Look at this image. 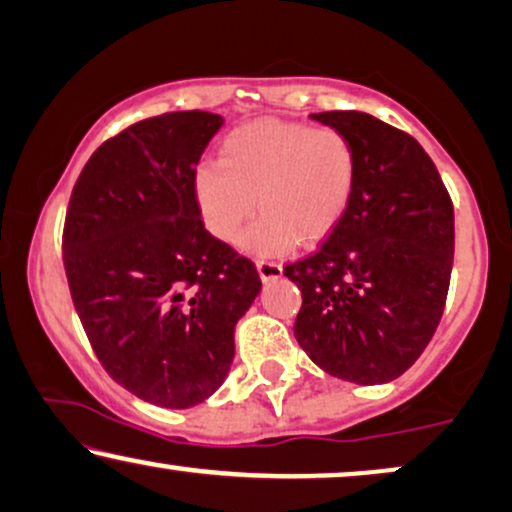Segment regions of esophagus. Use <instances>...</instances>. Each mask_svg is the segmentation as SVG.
Returning <instances> with one entry per match:
<instances>
[{"label":"esophagus","instance_id":"obj_1","mask_svg":"<svg viewBox=\"0 0 512 512\" xmlns=\"http://www.w3.org/2000/svg\"><path fill=\"white\" fill-rule=\"evenodd\" d=\"M257 271H260L262 281H274V278L283 276V267L274 260H260L257 262Z\"/></svg>","mask_w":512,"mask_h":512}]
</instances>
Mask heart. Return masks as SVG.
Here are the masks:
<instances>
[{
    "mask_svg": "<svg viewBox=\"0 0 512 512\" xmlns=\"http://www.w3.org/2000/svg\"><path fill=\"white\" fill-rule=\"evenodd\" d=\"M358 175L356 142L339 128L260 119L227 135L220 161L201 163L194 194L206 229L224 243L241 236L260 201L248 245L283 252L325 241L342 224Z\"/></svg>",
    "mask_w": 512,
    "mask_h": 512,
    "instance_id": "b5f03b06",
    "label": "heart"
}]
</instances>
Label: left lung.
Wrapping results in <instances>:
<instances>
[{
  "label": "left lung",
  "mask_w": 512,
  "mask_h": 512,
  "mask_svg": "<svg viewBox=\"0 0 512 512\" xmlns=\"http://www.w3.org/2000/svg\"><path fill=\"white\" fill-rule=\"evenodd\" d=\"M311 119L356 142L360 175L342 224L283 267L302 292L295 337L332 377L384 384L414 365L445 311L454 206L410 133L353 109Z\"/></svg>",
  "instance_id": "obj_1"
}]
</instances>
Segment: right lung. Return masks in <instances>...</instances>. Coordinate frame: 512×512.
<instances>
[{
	"label": "right lung",
	"instance_id": "right-lung-1",
	"mask_svg": "<svg viewBox=\"0 0 512 512\" xmlns=\"http://www.w3.org/2000/svg\"><path fill=\"white\" fill-rule=\"evenodd\" d=\"M220 114L166 112L102 142L72 189L63 264L100 365L159 407L199 405L227 377L260 274L203 227L194 175Z\"/></svg>",
	"mask_w": 512,
	"mask_h": 512
}]
</instances>
